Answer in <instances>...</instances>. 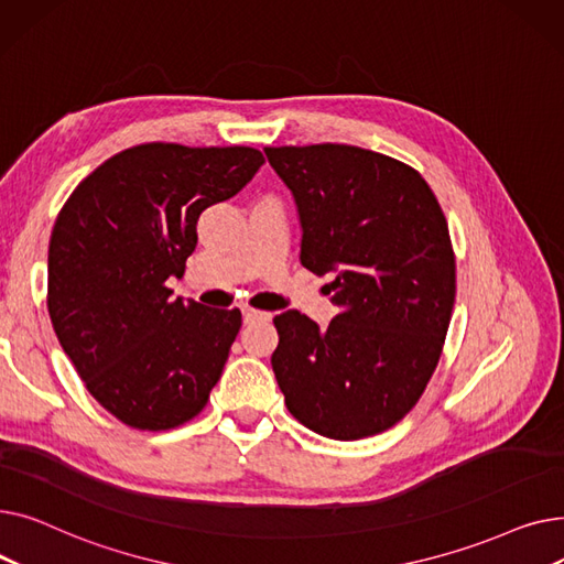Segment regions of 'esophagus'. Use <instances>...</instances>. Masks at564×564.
I'll list each match as a JSON object with an SVG mask.
<instances>
[{
  "instance_id": "obj_1",
  "label": "esophagus",
  "mask_w": 564,
  "mask_h": 564,
  "mask_svg": "<svg viewBox=\"0 0 564 564\" xmlns=\"http://www.w3.org/2000/svg\"><path fill=\"white\" fill-rule=\"evenodd\" d=\"M242 317H245L247 324H253V322H270V319H272V313L258 311V308H251V306H245V308H242Z\"/></svg>"
}]
</instances>
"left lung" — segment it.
I'll return each mask as SVG.
<instances>
[{"label":"left lung","instance_id":"left-lung-1","mask_svg":"<svg viewBox=\"0 0 564 564\" xmlns=\"http://www.w3.org/2000/svg\"><path fill=\"white\" fill-rule=\"evenodd\" d=\"M297 203L300 260L334 274L327 329L274 317L272 368L285 406L308 430L357 441L413 409L438 364L455 304L448 221L404 162L345 143L264 148Z\"/></svg>","mask_w":564,"mask_h":564}]
</instances>
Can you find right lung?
Returning a JSON list of instances; mask_svg holds the SVG:
<instances>
[{"instance_id": "add662e5", "label": "right lung", "mask_w": 564, "mask_h": 564, "mask_svg": "<svg viewBox=\"0 0 564 564\" xmlns=\"http://www.w3.org/2000/svg\"><path fill=\"white\" fill-rule=\"evenodd\" d=\"M264 158L249 145L141 143L102 162L58 213L47 311L77 375L111 416L173 430L198 416L242 327L240 308L171 300L205 207L240 192Z\"/></svg>"}]
</instances>
